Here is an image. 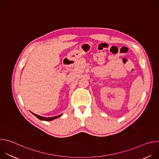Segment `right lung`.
<instances>
[{
    "instance_id": "obj_1",
    "label": "right lung",
    "mask_w": 159,
    "mask_h": 159,
    "mask_svg": "<svg viewBox=\"0 0 159 159\" xmlns=\"http://www.w3.org/2000/svg\"><path fill=\"white\" fill-rule=\"evenodd\" d=\"M33 114L36 117H37L39 120H43V121H52V120H55V119H56V118H59V117H60V116H61V115H58V116H55V117L45 118V117H43V116H39V115H36V114H34V113H33Z\"/></svg>"
}]
</instances>
